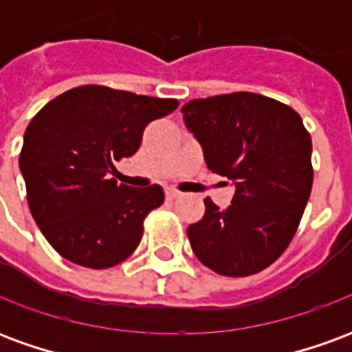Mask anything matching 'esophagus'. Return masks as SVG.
Returning a JSON list of instances; mask_svg holds the SVG:
<instances>
[{
    "instance_id": "esophagus-1",
    "label": "esophagus",
    "mask_w": 352,
    "mask_h": 352,
    "mask_svg": "<svg viewBox=\"0 0 352 352\" xmlns=\"http://www.w3.org/2000/svg\"><path fill=\"white\" fill-rule=\"evenodd\" d=\"M166 196H168L169 199H175V198H179V196H181V192L173 190V188H168V190H166Z\"/></svg>"
}]
</instances>
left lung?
Returning <instances> with one entry per match:
<instances>
[{
  "label": "left lung",
  "instance_id": "left-lung-1",
  "mask_svg": "<svg viewBox=\"0 0 352 352\" xmlns=\"http://www.w3.org/2000/svg\"><path fill=\"white\" fill-rule=\"evenodd\" d=\"M207 168L236 184L232 206L206 198V214L186 234L209 270L247 277L279 258L302 221L313 186L311 135L302 116L272 98L234 92L184 103Z\"/></svg>",
  "mask_w": 352,
  "mask_h": 352
}]
</instances>
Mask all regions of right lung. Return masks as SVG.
Listing matches in <instances>:
<instances>
[{
  "instance_id": "right-lung-1",
  "label": "right lung",
  "mask_w": 352,
  "mask_h": 352,
  "mask_svg": "<svg viewBox=\"0 0 352 352\" xmlns=\"http://www.w3.org/2000/svg\"><path fill=\"white\" fill-rule=\"evenodd\" d=\"M177 107L171 98L85 85L32 118L20 171L32 217L60 256L107 270L138 249L145 217L164 204V190L118 184L111 173L115 162L138 153L146 126Z\"/></svg>"
}]
</instances>
